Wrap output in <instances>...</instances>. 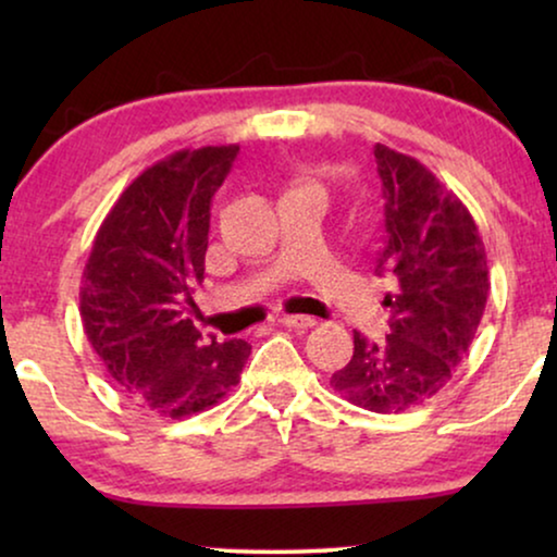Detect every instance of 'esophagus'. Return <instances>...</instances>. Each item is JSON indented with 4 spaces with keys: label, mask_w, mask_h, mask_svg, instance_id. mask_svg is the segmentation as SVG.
<instances>
[{
    "label": "esophagus",
    "mask_w": 557,
    "mask_h": 557,
    "mask_svg": "<svg viewBox=\"0 0 557 557\" xmlns=\"http://www.w3.org/2000/svg\"><path fill=\"white\" fill-rule=\"evenodd\" d=\"M281 324L288 326V330H311L317 324L314 317H301V314H284L278 319Z\"/></svg>",
    "instance_id": "esophagus-1"
}]
</instances>
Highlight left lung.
<instances>
[{
  "instance_id": "obj_1",
  "label": "left lung",
  "mask_w": 557,
  "mask_h": 557,
  "mask_svg": "<svg viewBox=\"0 0 557 557\" xmlns=\"http://www.w3.org/2000/svg\"><path fill=\"white\" fill-rule=\"evenodd\" d=\"M383 182L385 238L375 273L391 276V334L370 342L355 332V352L332 375L342 398L372 413H398L433 398L469 355L490 296L479 227L436 174L375 144Z\"/></svg>"
}]
</instances>
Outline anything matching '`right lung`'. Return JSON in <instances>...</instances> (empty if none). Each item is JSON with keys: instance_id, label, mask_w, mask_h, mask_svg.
Segmentation results:
<instances>
[{"instance_id": "obj_1", "label": "right lung", "mask_w": 557, "mask_h": 557, "mask_svg": "<svg viewBox=\"0 0 557 557\" xmlns=\"http://www.w3.org/2000/svg\"><path fill=\"white\" fill-rule=\"evenodd\" d=\"M238 147L182 149L144 170L98 227L81 319L103 368L136 406L185 418L238 385L246 339L218 342L185 314L205 278L210 205Z\"/></svg>"}]
</instances>
